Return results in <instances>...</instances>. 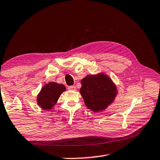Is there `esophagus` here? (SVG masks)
<instances>
[{"instance_id": "esophagus-1", "label": "esophagus", "mask_w": 160, "mask_h": 160, "mask_svg": "<svg viewBox=\"0 0 160 160\" xmlns=\"http://www.w3.org/2000/svg\"><path fill=\"white\" fill-rule=\"evenodd\" d=\"M68 89L69 90H72V91H75V90H76V88H75V86H69Z\"/></svg>"}]
</instances>
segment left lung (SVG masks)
<instances>
[{
  "label": "left lung",
  "instance_id": "obj_1",
  "mask_svg": "<svg viewBox=\"0 0 160 160\" xmlns=\"http://www.w3.org/2000/svg\"><path fill=\"white\" fill-rule=\"evenodd\" d=\"M80 93L86 106L94 112L105 110L118 94L117 88L108 75L101 72L88 75L81 80Z\"/></svg>",
  "mask_w": 160,
  "mask_h": 160
}]
</instances>
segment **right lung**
<instances>
[{
  "mask_svg": "<svg viewBox=\"0 0 160 160\" xmlns=\"http://www.w3.org/2000/svg\"><path fill=\"white\" fill-rule=\"evenodd\" d=\"M66 91L62 84L50 82L42 87L37 97V103L43 110L53 109L62 93Z\"/></svg>",
  "mask_w": 160,
  "mask_h": 160,
  "instance_id": "right-lung-1",
  "label": "right lung"
}]
</instances>
